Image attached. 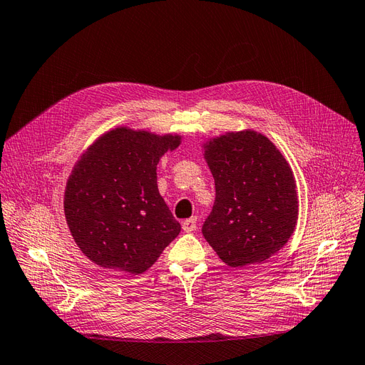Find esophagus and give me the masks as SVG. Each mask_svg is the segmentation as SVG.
I'll return each mask as SVG.
<instances>
[{"label":"esophagus","mask_w":365,"mask_h":365,"mask_svg":"<svg viewBox=\"0 0 365 365\" xmlns=\"http://www.w3.org/2000/svg\"><path fill=\"white\" fill-rule=\"evenodd\" d=\"M196 227H197V218L196 217L187 218V220H184V223H182V230L187 232V233L196 230Z\"/></svg>","instance_id":"34e87169"}]
</instances>
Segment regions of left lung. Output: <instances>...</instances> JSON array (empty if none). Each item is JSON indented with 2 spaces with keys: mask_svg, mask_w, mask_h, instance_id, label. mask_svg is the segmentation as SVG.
Returning a JSON list of instances; mask_svg holds the SVG:
<instances>
[{
  "mask_svg": "<svg viewBox=\"0 0 365 365\" xmlns=\"http://www.w3.org/2000/svg\"><path fill=\"white\" fill-rule=\"evenodd\" d=\"M202 148L215 182L203 237L232 268L269 259L298 222L297 182L286 158L250 128L211 138Z\"/></svg>",
  "mask_w": 365,
  "mask_h": 365,
  "instance_id": "obj_1",
  "label": "left lung"
}]
</instances>
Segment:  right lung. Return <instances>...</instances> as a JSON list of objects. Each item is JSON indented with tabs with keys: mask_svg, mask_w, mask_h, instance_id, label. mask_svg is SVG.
I'll return each instance as SVG.
<instances>
[{
	"mask_svg": "<svg viewBox=\"0 0 365 365\" xmlns=\"http://www.w3.org/2000/svg\"><path fill=\"white\" fill-rule=\"evenodd\" d=\"M181 135L116 127L79 157L66 184L64 214L73 240L96 265L142 274L178 237L158 193L157 165Z\"/></svg>",
	"mask_w": 365,
	"mask_h": 365,
	"instance_id": "add662e5",
	"label": "right lung"
}]
</instances>
